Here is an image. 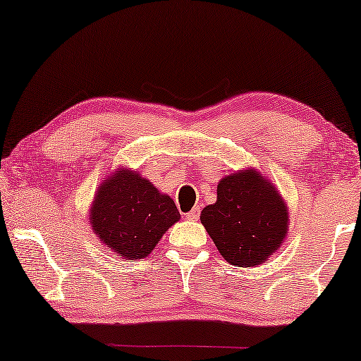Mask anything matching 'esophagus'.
I'll return each mask as SVG.
<instances>
[{"label": "esophagus", "instance_id": "1", "mask_svg": "<svg viewBox=\"0 0 361 361\" xmlns=\"http://www.w3.org/2000/svg\"><path fill=\"white\" fill-rule=\"evenodd\" d=\"M185 216H187V220H190V221H195V220H199V216H200V209L199 207H194V209H192L189 214H185Z\"/></svg>", "mask_w": 361, "mask_h": 361}]
</instances>
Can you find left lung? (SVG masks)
<instances>
[{
    "mask_svg": "<svg viewBox=\"0 0 361 361\" xmlns=\"http://www.w3.org/2000/svg\"><path fill=\"white\" fill-rule=\"evenodd\" d=\"M200 221L220 255L240 268L263 264L288 235V205L255 167L231 172L219 182L216 202Z\"/></svg>",
    "mask_w": 361,
    "mask_h": 361,
    "instance_id": "8db88e82",
    "label": "left lung"
}]
</instances>
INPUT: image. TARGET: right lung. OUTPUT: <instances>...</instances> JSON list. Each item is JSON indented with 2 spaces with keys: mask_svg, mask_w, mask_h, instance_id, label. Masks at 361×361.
<instances>
[{
  "mask_svg": "<svg viewBox=\"0 0 361 361\" xmlns=\"http://www.w3.org/2000/svg\"><path fill=\"white\" fill-rule=\"evenodd\" d=\"M88 219L98 240L120 258L142 259L180 214L140 172L118 167L98 187Z\"/></svg>",
  "mask_w": 361,
  "mask_h": 361,
  "instance_id": "1",
  "label": "right lung"
}]
</instances>
